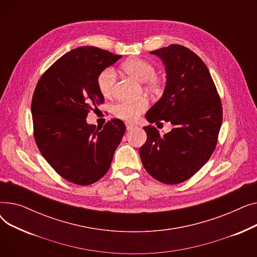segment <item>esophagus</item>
<instances>
[{
    "instance_id": "34e87169",
    "label": "esophagus",
    "mask_w": 257,
    "mask_h": 257,
    "mask_svg": "<svg viewBox=\"0 0 257 257\" xmlns=\"http://www.w3.org/2000/svg\"><path fill=\"white\" fill-rule=\"evenodd\" d=\"M126 128H127L128 131H130V130H132L133 128H136V126L132 125V124H126Z\"/></svg>"
}]
</instances>
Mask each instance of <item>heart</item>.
<instances>
[{"instance_id":"obj_1","label":"heart","mask_w":257,"mask_h":257,"mask_svg":"<svg viewBox=\"0 0 257 257\" xmlns=\"http://www.w3.org/2000/svg\"><path fill=\"white\" fill-rule=\"evenodd\" d=\"M121 69L130 77L137 79L140 82H144L147 88L156 91L163 85V80L155 75V65L145 59L133 57L126 60ZM116 81V73L112 67H107L98 76L97 84L100 92L104 97H110L114 91V85ZM148 108V102L146 100H140L137 102H119L112 107V112L118 118L128 121L134 120L139 117Z\"/></svg>"}]
</instances>
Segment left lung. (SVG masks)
Instances as JSON below:
<instances>
[{"label":"left lung","instance_id":"obj_1","mask_svg":"<svg viewBox=\"0 0 257 257\" xmlns=\"http://www.w3.org/2000/svg\"><path fill=\"white\" fill-rule=\"evenodd\" d=\"M163 60L167 83L161 98L146 113L149 123L169 121L161 136L146 126L140 155L146 171L166 184L190 179L213 153L223 119L222 103L205 63L180 45L150 52Z\"/></svg>","mask_w":257,"mask_h":257}]
</instances>
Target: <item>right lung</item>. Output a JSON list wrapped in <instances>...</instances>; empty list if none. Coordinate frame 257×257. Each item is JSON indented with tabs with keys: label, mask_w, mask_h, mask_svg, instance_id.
<instances>
[{
	"label": "right lung",
	"mask_w": 257,
	"mask_h": 257,
	"mask_svg": "<svg viewBox=\"0 0 257 257\" xmlns=\"http://www.w3.org/2000/svg\"><path fill=\"white\" fill-rule=\"evenodd\" d=\"M121 55L80 47L64 54L40 77L31 112L34 139L49 165L67 181L89 185L109 170L126 131L113 118L102 128L86 123L90 110L104 102L98 76Z\"/></svg>",
	"instance_id": "add662e5"
}]
</instances>
